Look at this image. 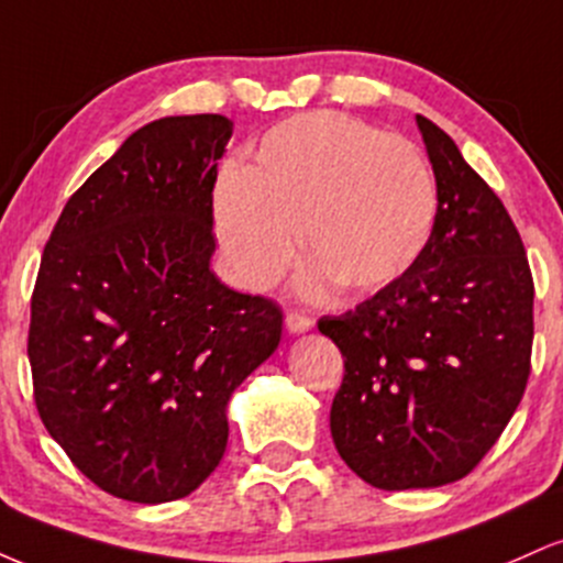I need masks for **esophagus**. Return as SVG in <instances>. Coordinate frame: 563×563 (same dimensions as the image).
Listing matches in <instances>:
<instances>
[{"label":"esophagus","mask_w":563,"mask_h":563,"mask_svg":"<svg viewBox=\"0 0 563 563\" xmlns=\"http://www.w3.org/2000/svg\"><path fill=\"white\" fill-rule=\"evenodd\" d=\"M312 325H314V320L309 318V314L296 312V309H290V312L286 314L288 333H307V331H312Z\"/></svg>","instance_id":"esophagus-1"}]
</instances>
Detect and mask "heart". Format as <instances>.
<instances>
[{
    "label": "heart",
    "instance_id": "1",
    "mask_svg": "<svg viewBox=\"0 0 563 563\" xmlns=\"http://www.w3.org/2000/svg\"><path fill=\"white\" fill-rule=\"evenodd\" d=\"M437 179L410 140L333 111L269 129L241 172L217 187L219 243L245 288H269L296 256L301 228L312 267L303 294L339 280L389 286L423 254L437 222Z\"/></svg>",
    "mask_w": 563,
    "mask_h": 563
}]
</instances>
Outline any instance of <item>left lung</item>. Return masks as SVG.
Masks as SVG:
<instances>
[{"label":"left lung","instance_id":"1","mask_svg":"<svg viewBox=\"0 0 563 563\" xmlns=\"http://www.w3.org/2000/svg\"><path fill=\"white\" fill-rule=\"evenodd\" d=\"M437 179V222L416 264L339 318L335 450L378 489L471 474L525 397L534 283L519 230L450 134L416 115Z\"/></svg>","mask_w":563,"mask_h":563}]
</instances>
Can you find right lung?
<instances>
[{
  "label": "right lung",
  "mask_w": 563,
  "mask_h": 563,
  "mask_svg": "<svg viewBox=\"0 0 563 563\" xmlns=\"http://www.w3.org/2000/svg\"><path fill=\"white\" fill-rule=\"evenodd\" d=\"M219 113L129 137L68 198L31 296L29 363L49 437L132 503L190 495L228 448V402L280 344L273 299L211 273Z\"/></svg>",
  "instance_id": "right-lung-1"
}]
</instances>
